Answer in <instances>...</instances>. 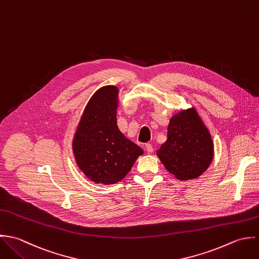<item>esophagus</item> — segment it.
<instances>
[{
    "label": "esophagus",
    "instance_id": "1",
    "mask_svg": "<svg viewBox=\"0 0 259 259\" xmlns=\"http://www.w3.org/2000/svg\"><path fill=\"white\" fill-rule=\"evenodd\" d=\"M145 148H146V150H147L149 153H152V152L154 151V148H153V146H152L151 144H149V143H147V144L145 145Z\"/></svg>",
    "mask_w": 259,
    "mask_h": 259
}]
</instances>
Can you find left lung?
I'll return each instance as SVG.
<instances>
[{
    "instance_id": "left-lung-1",
    "label": "left lung",
    "mask_w": 259,
    "mask_h": 259,
    "mask_svg": "<svg viewBox=\"0 0 259 259\" xmlns=\"http://www.w3.org/2000/svg\"><path fill=\"white\" fill-rule=\"evenodd\" d=\"M167 140L157 156L168 172L181 181L202 175L214 157L211 134L194 107L174 114L168 124Z\"/></svg>"
}]
</instances>
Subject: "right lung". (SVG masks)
I'll list each match as a JSON object with an SVG mask.
<instances>
[{
    "instance_id": "1",
    "label": "right lung",
    "mask_w": 259,
    "mask_h": 259,
    "mask_svg": "<svg viewBox=\"0 0 259 259\" xmlns=\"http://www.w3.org/2000/svg\"><path fill=\"white\" fill-rule=\"evenodd\" d=\"M119 89L99 88L86 104L72 140L74 159L84 175L97 184H116L144 151L117 126Z\"/></svg>"
}]
</instances>
